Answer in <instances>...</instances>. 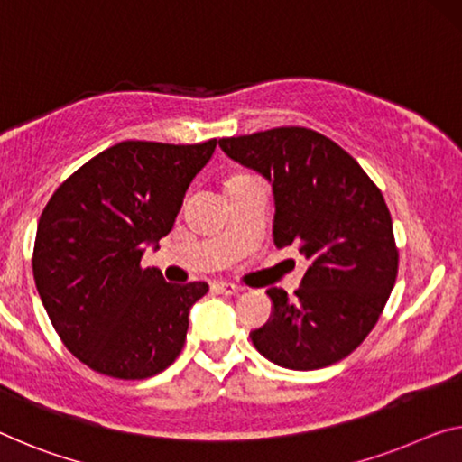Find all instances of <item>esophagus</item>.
Here are the masks:
<instances>
[{"mask_svg": "<svg viewBox=\"0 0 462 462\" xmlns=\"http://www.w3.org/2000/svg\"><path fill=\"white\" fill-rule=\"evenodd\" d=\"M215 289L218 291V293H225V295H237V293H241V291H244L239 285H236V282H225V281L217 282Z\"/></svg>", "mask_w": 462, "mask_h": 462, "instance_id": "1", "label": "esophagus"}]
</instances>
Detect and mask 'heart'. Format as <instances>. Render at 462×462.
<instances>
[{
    "mask_svg": "<svg viewBox=\"0 0 462 462\" xmlns=\"http://www.w3.org/2000/svg\"><path fill=\"white\" fill-rule=\"evenodd\" d=\"M244 177H245V175H237V177H233V180H231V181H237V180H244ZM231 181H229V183H231Z\"/></svg>",
    "mask_w": 462,
    "mask_h": 462,
    "instance_id": "heart-1",
    "label": "heart"
}]
</instances>
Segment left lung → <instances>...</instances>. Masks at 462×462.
<instances>
[{"label": "left lung", "mask_w": 462, "mask_h": 462, "mask_svg": "<svg viewBox=\"0 0 462 462\" xmlns=\"http://www.w3.org/2000/svg\"><path fill=\"white\" fill-rule=\"evenodd\" d=\"M226 157L273 186L274 245H297L311 264L289 300L271 287L273 314L250 338L287 370H320L364 343L399 273L382 191L337 142L308 127L218 140Z\"/></svg>", "instance_id": "1"}]
</instances>
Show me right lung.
<instances>
[{"label":"right lung","instance_id":"obj_1","mask_svg":"<svg viewBox=\"0 0 462 462\" xmlns=\"http://www.w3.org/2000/svg\"><path fill=\"white\" fill-rule=\"evenodd\" d=\"M217 144L119 142L69 175L42 210L34 282L63 345L95 372L144 380L181 353L189 308L208 285L167 282L140 260L173 229Z\"/></svg>","mask_w":462,"mask_h":462}]
</instances>
